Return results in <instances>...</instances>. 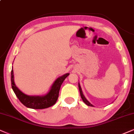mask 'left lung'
Segmentation results:
<instances>
[{"mask_svg": "<svg viewBox=\"0 0 134 134\" xmlns=\"http://www.w3.org/2000/svg\"><path fill=\"white\" fill-rule=\"evenodd\" d=\"M79 91H80V96H81V98H82V100L83 102L85 103L86 104L88 105V106H93V105H92L87 100V99H86V98L85 97V96L83 95V92H82V88H81V87H80V85L79 83Z\"/></svg>", "mask_w": 134, "mask_h": 134, "instance_id": "obj_1", "label": "left lung"}]
</instances>
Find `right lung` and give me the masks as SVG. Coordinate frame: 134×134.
<instances>
[{
    "mask_svg": "<svg viewBox=\"0 0 134 134\" xmlns=\"http://www.w3.org/2000/svg\"><path fill=\"white\" fill-rule=\"evenodd\" d=\"M69 75V73L57 78L51 87L49 91L43 96H30L20 91L15 85L14 82L13 69L11 71V84L15 94L22 104L27 108L35 109H45L53 106L56 103L59 97V93L61 85L66 78Z\"/></svg>",
    "mask_w": 134,
    "mask_h": 134,
    "instance_id": "add662e5",
    "label": "right lung"
}]
</instances>
